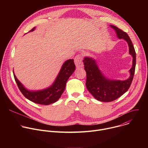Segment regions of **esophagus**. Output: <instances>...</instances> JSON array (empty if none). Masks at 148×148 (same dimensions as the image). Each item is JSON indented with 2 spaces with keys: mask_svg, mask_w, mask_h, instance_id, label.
Segmentation results:
<instances>
[{
  "mask_svg": "<svg viewBox=\"0 0 148 148\" xmlns=\"http://www.w3.org/2000/svg\"><path fill=\"white\" fill-rule=\"evenodd\" d=\"M74 62L77 68H80L83 67L82 64V57L81 55H77L74 58Z\"/></svg>",
  "mask_w": 148,
  "mask_h": 148,
  "instance_id": "obj_1",
  "label": "esophagus"
}]
</instances>
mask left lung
Segmentation results:
<instances>
[{
  "label": "left lung",
  "instance_id": "obj_1",
  "mask_svg": "<svg viewBox=\"0 0 148 148\" xmlns=\"http://www.w3.org/2000/svg\"><path fill=\"white\" fill-rule=\"evenodd\" d=\"M110 27L115 31L119 39H123L127 42L130 54L133 58L132 66L130 70V76L127 79H111L102 74L94 58L84 57L83 62L87 74V88L96 99L102 102L114 101L128 90L134 78L136 66V53L129 36L114 25H110Z\"/></svg>",
  "mask_w": 148,
  "mask_h": 148
}]
</instances>
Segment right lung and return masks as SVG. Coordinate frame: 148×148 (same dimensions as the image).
<instances>
[{"mask_svg": "<svg viewBox=\"0 0 148 148\" xmlns=\"http://www.w3.org/2000/svg\"><path fill=\"white\" fill-rule=\"evenodd\" d=\"M36 27L33 28L29 32H33ZM75 70L73 59L66 61L62 64L60 71L52 85L44 90L30 91L25 88L16 77L14 71L13 75L17 85L23 95L30 101L41 105H49L56 102L64 92L66 83L69 77Z\"/></svg>", "mask_w": 148, "mask_h": 148, "instance_id": "add662e5", "label": "right lung"}]
</instances>
